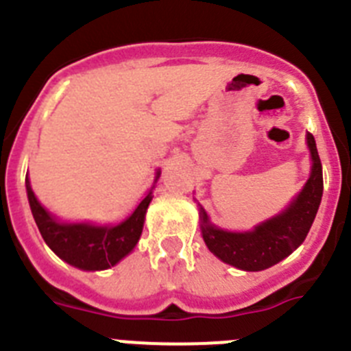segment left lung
<instances>
[{"label":"left lung","instance_id":"left-lung-1","mask_svg":"<svg viewBox=\"0 0 351 351\" xmlns=\"http://www.w3.org/2000/svg\"><path fill=\"white\" fill-rule=\"evenodd\" d=\"M306 144L309 149L311 169L302 190L291 198L283 210L269 219H263L251 230L219 228L210 221L202 204L195 200L198 206L204 243L216 258L241 271L258 272L280 263L304 243L324 195L322 161L311 133H306Z\"/></svg>","mask_w":351,"mask_h":351}]
</instances>
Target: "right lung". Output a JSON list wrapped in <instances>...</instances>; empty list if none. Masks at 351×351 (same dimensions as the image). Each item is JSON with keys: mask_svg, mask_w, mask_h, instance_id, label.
<instances>
[{"mask_svg": "<svg viewBox=\"0 0 351 351\" xmlns=\"http://www.w3.org/2000/svg\"><path fill=\"white\" fill-rule=\"evenodd\" d=\"M160 173L161 170L158 169L154 173L153 186L144 195L142 202L135 207L128 218L119 223L98 225L91 221L61 219L40 202L31 188L27 176L26 193L40 234L56 255L68 265L80 271H107L128 256L138 244V239L144 230L145 213L153 200V190L160 179Z\"/></svg>", "mask_w": 351, "mask_h": 351, "instance_id": "add662e5", "label": "right lung"}]
</instances>
